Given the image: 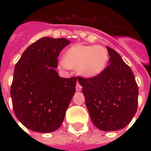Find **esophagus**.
<instances>
[{"label":"esophagus","instance_id":"esophagus-1","mask_svg":"<svg viewBox=\"0 0 151 151\" xmlns=\"http://www.w3.org/2000/svg\"><path fill=\"white\" fill-rule=\"evenodd\" d=\"M81 89H82V87H81V85L79 84V82H77V85H76V90L78 91V92H79V91H81Z\"/></svg>","mask_w":151,"mask_h":151}]
</instances>
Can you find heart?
Here are the masks:
<instances>
[{"label":"heart","mask_w":151,"mask_h":151,"mask_svg":"<svg viewBox=\"0 0 151 151\" xmlns=\"http://www.w3.org/2000/svg\"><path fill=\"white\" fill-rule=\"evenodd\" d=\"M108 59L107 50L102 46L75 45L66 51L60 64L64 68L77 69L81 77L92 78L105 70Z\"/></svg>","instance_id":"heart-1"}]
</instances>
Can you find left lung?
I'll list each match as a JSON object with an SVG mask.
<instances>
[{"label": "left lung", "instance_id": "obj_1", "mask_svg": "<svg viewBox=\"0 0 151 151\" xmlns=\"http://www.w3.org/2000/svg\"><path fill=\"white\" fill-rule=\"evenodd\" d=\"M109 65L99 75L78 78L93 124L105 132L117 131L130 123L138 106V85L131 68L120 55L106 47Z\"/></svg>", "mask_w": 151, "mask_h": 151}]
</instances>
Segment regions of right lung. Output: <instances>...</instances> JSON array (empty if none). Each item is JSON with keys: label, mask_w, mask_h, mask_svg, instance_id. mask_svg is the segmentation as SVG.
Masks as SVG:
<instances>
[{"label": "right lung", "mask_w": 151, "mask_h": 151, "mask_svg": "<svg viewBox=\"0 0 151 151\" xmlns=\"http://www.w3.org/2000/svg\"><path fill=\"white\" fill-rule=\"evenodd\" d=\"M70 41L42 37L29 45L15 64L11 86L13 110L27 129L52 132L61 126L75 93L77 78L59 77V52Z\"/></svg>", "instance_id": "1"}]
</instances>
